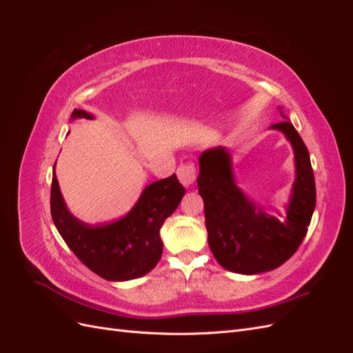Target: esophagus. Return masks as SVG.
<instances>
[{
    "instance_id": "esophagus-1",
    "label": "esophagus",
    "mask_w": 353,
    "mask_h": 353,
    "mask_svg": "<svg viewBox=\"0 0 353 353\" xmlns=\"http://www.w3.org/2000/svg\"><path fill=\"white\" fill-rule=\"evenodd\" d=\"M176 175H178L179 183L184 187H191L196 183V168L193 163L181 165L176 169Z\"/></svg>"
}]
</instances>
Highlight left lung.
<instances>
[{"label":"left lung","mask_w":353,"mask_h":353,"mask_svg":"<svg viewBox=\"0 0 353 353\" xmlns=\"http://www.w3.org/2000/svg\"><path fill=\"white\" fill-rule=\"evenodd\" d=\"M270 126L292 144L296 178L285 213L266 212L237 185L225 147L208 148L199 157V194L205 203L209 248L223 268L254 275L279 268L303 241L316 203L315 178L307 148L290 119Z\"/></svg>","instance_id":"left-lung-1"}]
</instances>
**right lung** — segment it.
<instances>
[{
  "mask_svg": "<svg viewBox=\"0 0 353 353\" xmlns=\"http://www.w3.org/2000/svg\"><path fill=\"white\" fill-rule=\"evenodd\" d=\"M70 119H94V116L74 109ZM52 170V222L78 259L109 281H128L150 272L163 250L160 228L185 194L176 175L147 185L134 208L121 219L94 227L72 215L61 196L56 165Z\"/></svg>",
  "mask_w": 353,
  "mask_h": 353,
  "instance_id": "right-lung-1",
  "label": "right lung"
}]
</instances>
